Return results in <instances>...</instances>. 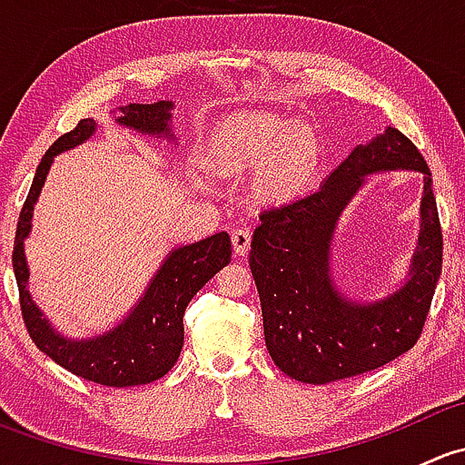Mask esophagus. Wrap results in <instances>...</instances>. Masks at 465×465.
Masks as SVG:
<instances>
[{"mask_svg": "<svg viewBox=\"0 0 465 465\" xmlns=\"http://www.w3.org/2000/svg\"><path fill=\"white\" fill-rule=\"evenodd\" d=\"M250 242H252L250 229H245V227L233 229V232H232V245H233V252H236L238 256H245L247 252H250Z\"/></svg>", "mask_w": 465, "mask_h": 465, "instance_id": "1", "label": "esophagus"}]
</instances>
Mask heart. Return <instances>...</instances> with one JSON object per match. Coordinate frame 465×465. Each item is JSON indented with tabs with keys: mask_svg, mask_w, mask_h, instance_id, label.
Instances as JSON below:
<instances>
[{
	"mask_svg": "<svg viewBox=\"0 0 465 465\" xmlns=\"http://www.w3.org/2000/svg\"><path fill=\"white\" fill-rule=\"evenodd\" d=\"M218 163L224 171L262 168L259 193L283 200L297 193L317 163V143L308 130L265 114H245L220 130Z\"/></svg>",
	"mask_w": 465,
	"mask_h": 465,
	"instance_id": "heart-1",
	"label": "heart"
}]
</instances>
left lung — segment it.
Wrapping results in <instances>:
<instances>
[{"label":"left lung","instance_id":"obj_1","mask_svg":"<svg viewBox=\"0 0 465 465\" xmlns=\"http://www.w3.org/2000/svg\"><path fill=\"white\" fill-rule=\"evenodd\" d=\"M393 167L426 175L421 236L408 283L391 298L360 304L330 276V241L339 213L364 174ZM443 262L432 173L414 143L387 128L358 145L317 191L261 213L250 267L261 297L265 344L285 376L326 384L373 371L419 341Z\"/></svg>","mask_w":465,"mask_h":465}]
</instances>
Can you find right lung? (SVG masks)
Returning a JSON list of instances; mask_svg holds the SVG:
<instances>
[{
    "mask_svg": "<svg viewBox=\"0 0 465 465\" xmlns=\"http://www.w3.org/2000/svg\"><path fill=\"white\" fill-rule=\"evenodd\" d=\"M171 101H159L153 105L130 103L121 107L124 116L116 124L128 125L148 134H166L171 137ZM96 130V121L83 119L78 125L63 137L55 139L42 157L25 206L17 220L15 242H13V270H15L17 290H20V308L25 326L31 340L42 353L49 355L54 362L72 371L74 376L89 382L105 384V387H134L148 384L163 378L173 367L184 346V311L191 299L215 272L223 270L232 261V241L227 233H215L204 241L184 245L173 252L157 276L148 285L142 302L134 306L128 320L112 328L101 337H89L83 341H72L58 335L49 322L42 317L40 308L33 303L26 281L29 267L25 259V238L31 232L33 204L40 195L45 177L49 173L54 157L63 150L74 148L89 139Z\"/></svg>",
    "mask_w": 465,
    "mask_h": 465,
    "instance_id": "right-lung-1",
    "label": "right lung"
}]
</instances>
